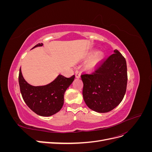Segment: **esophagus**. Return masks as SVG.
I'll return each instance as SVG.
<instances>
[{"mask_svg":"<svg viewBox=\"0 0 152 152\" xmlns=\"http://www.w3.org/2000/svg\"><path fill=\"white\" fill-rule=\"evenodd\" d=\"M75 76H76V78H77V79H79V78L80 77V73H75Z\"/></svg>","mask_w":152,"mask_h":152,"instance_id":"34e87169","label":"esophagus"}]
</instances>
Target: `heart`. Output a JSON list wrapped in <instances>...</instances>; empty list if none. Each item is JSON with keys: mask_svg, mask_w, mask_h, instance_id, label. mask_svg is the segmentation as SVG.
I'll return each instance as SVG.
<instances>
[{"mask_svg": "<svg viewBox=\"0 0 152 152\" xmlns=\"http://www.w3.org/2000/svg\"><path fill=\"white\" fill-rule=\"evenodd\" d=\"M85 64V68L87 70H93L102 62L104 58V53L102 50H98L96 49L91 50L88 53V56L90 57Z\"/></svg>", "mask_w": 152, "mask_h": 152, "instance_id": "1", "label": "heart"}]
</instances>
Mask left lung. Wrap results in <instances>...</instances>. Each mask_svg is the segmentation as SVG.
Returning <instances> with one entry per match:
<instances>
[{
  "label": "left lung",
  "instance_id": "obj_1",
  "mask_svg": "<svg viewBox=\"0 0 152 152\" xmlns=\"http://www.w3.org/2000/svg\"><path fill=\"white\" fill-rule=\"evenodd\" d=\"M84 87L82 94L90 109L98 113L111 111L121 103L127 83L126 59L114 50L96 70L81 75Z\"/></svg>",
  "mask_w": 152,
  "mask_h": 152
}]
</instances>
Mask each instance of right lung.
<instances>
[{"label":"right lung","mask_w":152,"mask_h":152,"mask_svg":"<svg viewBox=\"0 0 152 152\" xmlns=\"http://www.w3.org/2000/svg\"><path fill=\"white\" fill-rule=\"evenodd\" d=\"M42 45V43H39L32 49ZM74 79L75 75L67 78L59 74L47 85L34 86L25 80L20 68L18 80L23 99L27 106L39 115L49 117L61 109L64 94Z\"/></svg>","instance_id":"1"}]
</instances>
